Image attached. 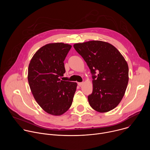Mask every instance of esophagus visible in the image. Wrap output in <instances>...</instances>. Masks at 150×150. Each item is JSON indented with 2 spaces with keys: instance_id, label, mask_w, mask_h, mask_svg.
<instances>
[{
  "instance_id": "34e87169",
  "label": "esophagus",
  "mask_w": 150,
  "mask_h": 150,
  "mask_svg": "<svg viewBox=\"0 0 150 150\" xmlns=\"http://www.w3.org/2000/svg\"><path fill=\"white\" fill-rule=\"evenodd\" d=\"M78 85H79V86H82V85H83V82H78Z\"/></svg>"
}]
</instances>
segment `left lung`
<instances>
[{
    "label": "left lung",
    "instance_id": "1",
    "mask_svg": "<svg viewBox=\"0 0 150 150\" xmlns=\"http://www.w3.org/2000/svg\"><path fill=\"white\" fill-rule=\"evenodd\" d=\"M89 67L93 90L88 96L95 110H113L122 100L129 80V68L119 50L109 42L90 41L74 45Z\"/></svg>",
    "mask_w": 150,
    "mask_h": 150
}]
</instances>
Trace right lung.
<instances>
[{"label":"right lung","mask_w":150,"mask_h":150,"mask_svg":"<svg viewBox=\"0 0 150 150\" xmlns=\"http://www.w3.org/2000/svg\"><path fill=\"white\" fill-rule=\"evenodd\" d=\"M72 46L62 42L46 45L32 57L28 80L33 96L47 113L59 116L72 105L76 82L60 80L65 73V60Z\"/></svg>","instance_id":"add662e5"}]
</instances>
